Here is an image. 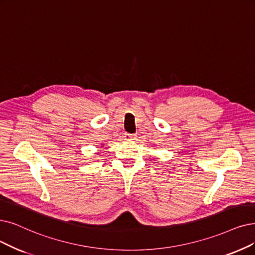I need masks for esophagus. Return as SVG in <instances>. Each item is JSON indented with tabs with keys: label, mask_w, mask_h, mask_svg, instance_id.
Instances as JSON below:
<instances>
[{
	"label": "esophagus",
	"mask_w": 255,
	"mask_h": 255,
	"mask_svg": "<svg viewBox=\"0 0 255 255\" xmlns=\"http://www.w3.org/2000/svg\"><path fill=\"white\" fill-rule=\"evenodd\" d=\"M136 135L135 134H126L125 135V139L126 140H135L136 139Z\"/></svg>",
	"instance_id": "obj_1"
}]
</instances>
